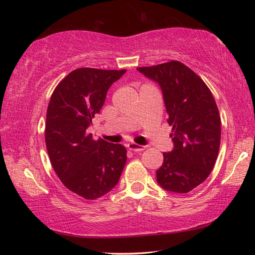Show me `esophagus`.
Here are the masks:
<instances>
[{
	"label": "esophagus",
	"mask_w": 255,
	"mask_h": 255,
	"mask_svg": "<svg viewBox=\"0 0 255 255\" xmlns=\"http://www.w3.org/2000/svg\"><path fill=\"white\" fill-rule=\"evenodd\" d=\"M127 147H128V149L132 150V152H143V150L145 149L144 146L138 145V144H135V143H130V144H128V145H127Z\"/></svg>",
	"instance_id": "esophagus-1"
}]
</instances>
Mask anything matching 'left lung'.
Segmentation results:
<instances>
[{"mask_svg": "<svg viewBox=\"0 0 255 255\" xmlns=\"http://www.w3.org/2000/svg\"><path fill=\"white\" fill-rule=\"evenodd\" d=\"M162 90L173 149L163 153L157 183L171 192L187 193L208 178L221 145V117L208 86L178 60L138 67Z\"/></svg>", "mask_w": 255, "mask_h": 255, "instance_id": "8db88e82", "label": "left lung"}]
</instances>
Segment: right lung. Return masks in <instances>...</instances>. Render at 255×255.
Returning a JSON list of instances; mask_svg holds the SVG:
<instances>
[{
  "label": "right lung",
  "instance_id": "right-lung-1",
  "mask_svg": "<svg viewBox=\"0 0 255 255\" xmlns=\"http://www.w3.org/2000/svg\"><path fill=\"white\" fill-rule=\"evenodd\" d=\"M125 73L77 68L59 82L50 98L45 130L50 163L63 184L84 199H98L111 191L127 161L122 144L94 140L88 132L108 90Z\"/></svg>",
  "mask_w": 255,
  "mask_h": 255
}]
</instances>
